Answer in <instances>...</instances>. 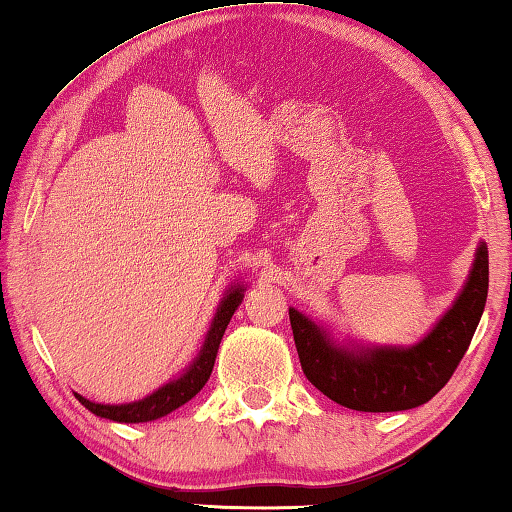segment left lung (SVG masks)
Wrapping results in <instances>:
<instances>
[{
	"instance_id": "obj_1",
	"label": "left lung",
	"mask_w": 512,
	"mask_h": 512,
	"mask_svg": "<svg viewBox=\"0 0 512 512\" xmlns=\"http://www.w3.org/2000/svg\"><path fill=\"white\" fill-rule=\"evenodd\" d=\"M488 298V246L476 250L472 273L454 307L413 348H336L300 311L289 309L305 377L320 393L354 411H406L429 402L454 375L472 343Z\"/></svg>"
}]
</instances>
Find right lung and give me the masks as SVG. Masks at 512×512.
<instances>
[{
  "mask_svg": "<svg viewBox=\"0 0 512 512\" xmlns=\"http://www.w3.org/2000/svg\"><path fill=\"white\" fill-rule=\"evenodd\" d=\"M241 300H244V289L237 284V287L230 289L228 296L221 300V305L216 309V316L212 320L210 332L205 336L203 350L192 366L183 372V377L169 381L167 386L158 388L153 395L133 404H121V406L94 404L90 400H85V397L76 395L79 397V402L94 415H99V418H108L115 422H149V420H158L171 411H176L178 406H183L185 402L192 400V397L207 384V379H210L216 350H219L223 332L225 327H228L232 314H235V309L241 305Z\"/></svg>",
  "mask_w": 512,
  "mask_h": 512,
  "instance_id": "obj_1",
  "label": "right lung"
}]
</instances>
